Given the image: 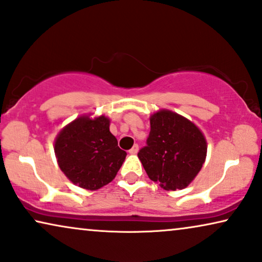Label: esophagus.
I'll return each instance as SVG.
<instances>
[{
    "label": "esophagus",
    "mask_w": 262,
    "mask_h": 262,
    "mask_svg": "<svg viewBox=\"0 0 262 262\" xmlns=\"http://www.w3.org/2000/svg\"><path fill=\"white\" fill-rule=\"evenodd\" d=\"M128 152L131 154V155H136V154L138 152V145L137 144H135L134 146H132V148L128 150Z\"/></svg>",
    "instance_id": "obj_1"
}]
</instances>
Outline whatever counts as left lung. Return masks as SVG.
Returning a JSON list of instances; mask_svg holds the SVG:
<instances>
[{
  "mask_svg": "<svg viewBox=\"0 0 262 262\" xmlns=\"http://www.w3.org/2000/svg\"><path fill=\"white\" fill-rule=\"evenodd\" d=\"M138 159L150 180L166 191L184 189L194 180L206 159L205 136L187 118L169 110L150 116V134Z\"/></svg>",
  "mask_w": 262,
  "mask_h": 262,
  "instance_id": "1",
  "label": "left lung"
}]
</instances>
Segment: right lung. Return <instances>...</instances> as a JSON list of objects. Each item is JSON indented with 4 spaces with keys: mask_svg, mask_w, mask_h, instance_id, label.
<instances>
[{
    "mask_svg": "<svg viewBox=\"0 0 262 262\" xmlns=\"http://www.w3.org/2000/svg\"><path fill=\"white\" fill-rule=\"evenodd\" d=\"M110 123V118L103 114H84L57 135L53 145L57 163L78 187L91 191L103 187L116 178L125 161L126 152L118 146Z\"/></svg>",
    "mask_w": 262,
    "mask_h": 262,
    "instance_id": "obj_1",
    "label": "right lung"
}]
</instances>
